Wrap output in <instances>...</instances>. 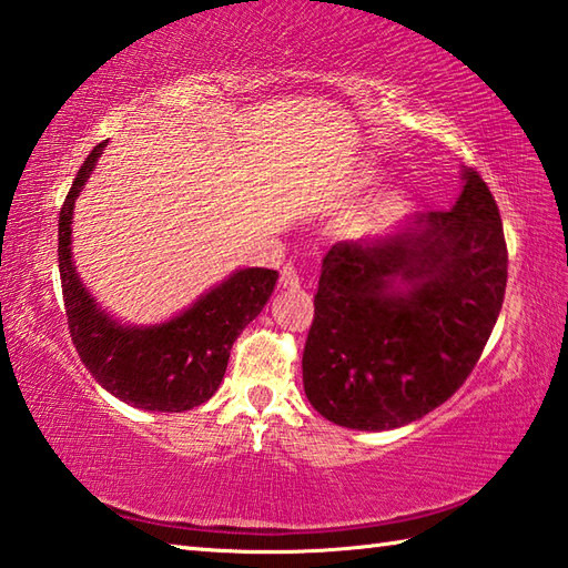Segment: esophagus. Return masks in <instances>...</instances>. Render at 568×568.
<instances>
[{
    "label": "esophagus",
    "instance_id": "obj_1",
    "mask_svg": "<svg viewBox=\"0 0 568 568\" xmlns=\"http://www.w3.org/2000/svg\"><path fill=\"white\" fill-rule=\"evenodd\" d=\"M280 284H282L284 288H294V286H298V272H296V266H294V264H284V266H282V272H280Z\"/></svg>",
    "mask_w": 568,
    "mask_h": 568
}]
</instances>
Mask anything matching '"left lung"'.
Segmentation results:
<instances>
[{"label":"left lung","mask_w":568,"mask_h":568,"mask_svg":"<svg viewBox=\"0 0 568 568\" xmlns=\"http://www.w3.org/2000/svg\"><path fill=\"white\" fill-rule=\"evenodd\" d=\"M453 210L324 256L302 371L308 403L353 430H393L467 381L497 324L507 242L497 202L463 170Z\"/></svg>","instance_id":"8db88e82"}]
</instances>
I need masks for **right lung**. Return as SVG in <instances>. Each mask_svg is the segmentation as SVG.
Returning <instances> with one entry per match:
<instances>
[{"label":"right lung","instance_id":"1","mask_svg":"<svg viewBox=\"0 0 568 568\" xmlns=\"http://www.w3.org/2000/svg\"><path fill=\"white\" fill-rule=\"evenodd\" d=\"M103 148L99 143L83 160L59 215V272L71 341L83 366L118 400L151 413L197 408L220 388L232 344L270 302L280 274L260 266L240 270L165 324H118L81 284L71 260L73 202Z\"/></svg>","mask_w":568,"mask_h":568}]
</instances>
